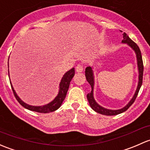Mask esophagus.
Instances as JSON below:
<instances>
[{"mask_svg": "<svg viewBox=\"0 0 150 150\" xmlns=\"http://www.w3.org/2000/svg\"><path fill=\"white\" fill-rule=\"evenodd\" d=\"M75 70H76V72H81L83 71V67L81 64H78V65L75 67Z\"/></svg>", "mask_w": 150, "mask_h": 150, "instance_id": "esophagus-1", "label": "esophagus"}]
</instances>
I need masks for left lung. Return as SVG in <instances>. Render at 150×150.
Instances as JSON below:
<instances>
[{"mask_svg": "<svg viewBox=\"0 0 150 150\" xmlns=\"http://www.w3.org/2000/svg\"><path fill=\"white\" fill-rule=\"evenodd\" d=\"M122 43L127 44L129 47H132L134 51L136 53L137 56V67H138V70H139V81H138V86L137 88L136 92H135L133 98L131 99L130 101L129 102L128 104H127V105L124 107V108H121V109L118 110H111V109H107V108H103V107L100 106L99 104L97 103V102L96 101L95 99L93 97V88H94V75H93V69L91 67H87L86 68V77L87 81L89 83V84L91 86V92L87 95V98L89 102L90 105L92 108L93 110L96 111V112L100 113V114L103 115H106V116H115V115L119 114L124 111H127V109L131 106V105L133 104L134 102L135 99H136L137 96L138 95V93L139 91L140 88H141L142 84V80H143V72H144V66H143V61H142V54L141 51H140L139 48L137 46L135 42H134L129 37V36L126 34L125 32L123 34V40Z\"/></svg>", "mask_w": 150, "mask_h": 150, "instance_id": "8db88e82", "label": "left lung"}]
</instances>
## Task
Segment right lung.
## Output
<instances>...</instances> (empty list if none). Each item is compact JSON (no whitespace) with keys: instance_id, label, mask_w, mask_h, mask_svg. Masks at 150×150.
<instances>
[{"instance_id":"add662e5","label":"right lung","mask_w":150,"mask_h":150,"mask_svg":"<svg viewBox=\"0 0 150 150\" xmlns=\"http://www.w3.org/2000/svg\"><path fill=\"white\" fill-rule=\"evenodd\" d=\"M75 75V68H72L71 70L67 71L64 75H63L62 80H61L60 83H59V93H58L57 96L55 97V98L52 101L46 105H41V106H34V105H31L29 104L24 103L23 100L18 97V95L16 94V91H14L13 88L11 83V86L12 91L13 92L14 96L16 97V100H18L19 103L23 107H24L26 109H29L30 111H35V112L38 113H50L52 112V111H56L57 110L59 107L62 105L63 100L65 98V96L67 95V91H68L69 86H70V81L72 80V78ZM8 76H9V71H8Z\"/></svg>"}]
</instances>
